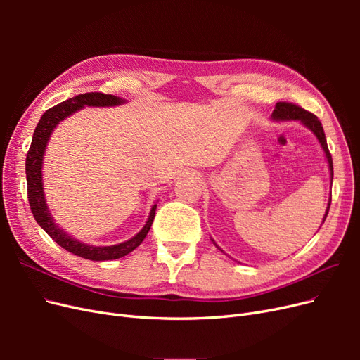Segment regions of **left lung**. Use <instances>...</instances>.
<instances>
[{
	"label": "left lung",
	"mask_w": 360,
	"mask_h": 360,
	"mask_svg": "<svg viewBox=\"0 0 360 360\" xmlns=\"http://www.w3.org/2000/svg\"><path fill=\"white\" fill-rule=\"evenodd\" d=\"M271 117H274V120H281V122H285V120H299V122H302L304 126L309 127L312 132L315 134V136H317V139L320 141V144L326 153V158H328V162H329V169H330V177L333 179V163H332V155L330 151L328 148V141H326V136H324V130H323V126L320 123V120L317 118V115H314L312 112L303 110V108L294 105V103H288V102H278L276 106H275V111L274 114H271ZM330 201H332V197L329 200V204H328V210H326V214H324V219L323 222L326 221V216H328L329 213V209H330Z\"/></svg>",
	"instance_id": "8db88e82"
}]
</instances>
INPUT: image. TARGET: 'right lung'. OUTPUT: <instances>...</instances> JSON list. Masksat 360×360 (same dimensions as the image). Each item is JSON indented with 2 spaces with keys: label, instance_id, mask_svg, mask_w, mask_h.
<instances>
[{
  "label": "right lung",
  "instance_id": "right-lung-1",
  "mask_svg": "<svg viewBox=\"0 0 360 360\" xmlns=\"http://www.w3.org/2000/svg\"><path fill=\"white\" fill-rule=\"evenodd\" d=\"M124 101L120 99L112 94H103V93H85L72 97V99L64 101L56 106L49 108V110L41 115L40 122L32 135V141L30 150L27 153L25 160V172H27V192H28V202L32 216L37 221V224L48 233V236L53 242H57L61 248H64L69 252L91 259V261H105V259H117L132 252L135 248H138L146 238L151 224L155 219L156 204L150 212L148 221L135 237L130 238L127 242H123L114 246H90L85 245L76 238L70 237L64 233L61 228H58L51 217L48 212V205L45 202V195H43V183H41V163L43 155H45V148L48 144V139L52 134L53 127H56L61 120L69 117L70 114L76 112L85 105L89 106H114L123 103Z\"/></svg>",
  "mask_w": 360,
  "mask_h": 360
}]
</instances>
